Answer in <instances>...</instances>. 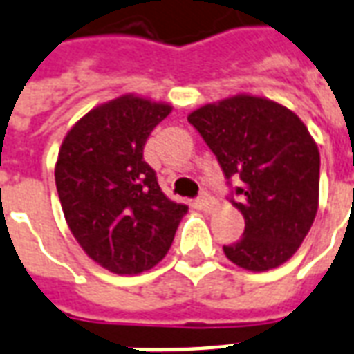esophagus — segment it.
Returning <instances> with one entry per match:
<instances>
[{
    "instance_id": "1",
    "label": "esophagus",
    "mask_w": 354,
    "mask_h": 354,
    "mask_svg": "<svg viewBox=\"0 0 354 354\" xmlns=\"http://www.w3.org/2000/svg\"><path fill=\"white\" fill-rule=\"evenodd\" d=\"M197 204H198V208H201L203 212H212L214 210V206H216L214 198L210 197V193H206V191H203V195L198 197Z\"/></svg>"
}]
</instances>
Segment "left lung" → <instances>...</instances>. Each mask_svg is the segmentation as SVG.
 <instances>
[{"mask_svg": "<svg viewBox=\"0 0 354 354\" xmlns=\"http://www.w3.org/2000/svg\"><path fill=\"white\" fill-rule=\"evenodd\" d=\"M214 151L227 180L240 178L245 229L223 245L230 263L266 272L287 263L310 232L319 208L321 157L304 122L266 97L238 93L187 116Z\"/></svg>", "mask_w": 354, "mask_h": 354, "instance_id": "8db88e82", "label": "left lung"}]
</instances>
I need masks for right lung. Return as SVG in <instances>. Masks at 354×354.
<instances>
[{"mask_svg":"<svg viewBox=\"0 0 354 354\" xmlns=\"http://www.w3.org/2000/svg\"><path fill=\"white\" fill-rule=\"evenodd\" d=\"M172 112L148 97H116L84 114L57 153V197L84 253L112 274L150 270L167 255L185 204L174 203L144 161V144Z\"/></svg>","mask_w":354,"mask_h":354,"instance_id":"add662e5","label":"right lung"}]
</instances>
